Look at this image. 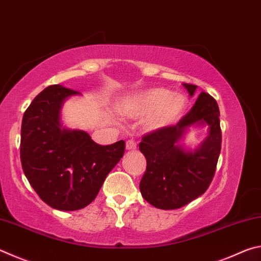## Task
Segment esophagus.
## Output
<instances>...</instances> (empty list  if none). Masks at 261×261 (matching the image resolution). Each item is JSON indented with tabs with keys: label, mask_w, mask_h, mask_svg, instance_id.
Segmentation results:
<instances>
[{
	"label": "esophagus",
	"mask_w": 261,
	"mask_h": 261,
	"mask_svg": "<svg viewBox=\"0 0 261 261\" xmlns=\"http://www.w3.org/2000/svg\"><path fill=\"white\" fill-rule=\"evenodd\" d=\"M136 147H137V144L134 140H127L125 143V148L127 151H134V149H136Z\"/></svg>",
	"instance_id": "34e87169"
}]
</instances>
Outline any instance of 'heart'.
<instances>
[{
  "instance_id": "1",
  "label": "heart",
  "mask_w": 261,
  "mask_h": 261,
  "mask_svg": "<svg viewBox=\"0 0 261 261\" xmlns=\"http://www.w3.org/2000/svg\"><path fill=\"white\" fill-rule=\"evenodd\" d=\"M188 101L182 94H173L166 88H152L134 96L124 107L130 115L149 114L145 125L148 130H161L173 124L187 109Z\"/></svg>"
}]
</instances>
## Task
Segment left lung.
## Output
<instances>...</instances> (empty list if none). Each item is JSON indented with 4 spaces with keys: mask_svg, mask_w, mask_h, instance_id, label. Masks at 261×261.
I'll return each mask as SVG.
<instances>
[{
    "mask_svg": "<svg viewBox=\"0 0 261 261\" xmlns=\"http://www.w3.org/2000/svg\"><path fill=\"white\" fill-rule=\"evenodd\" d=\"M190 96L197 86L183 84ZM220 110L214 98L201 92L191 110L177 124L143 137L140 152L146 158V171L139 189L145 200L160 210H176L201 196L214 177L221 151ZM209 126V136L194 150L179 141L189 127Z\"/></svg>",
    "mask_w": 261,
    "mask_h": 261,
    "instance_id": "8db88e82",
    "label": "left lung"
}]
</instances>
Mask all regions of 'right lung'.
I'll return each mask as SVG.
<instances>
[{
  "label": "right lung",
  "instance_id": "1",
  "mask_svg": "<svg viewBox=\"0 0 261 261\" xmlns=\"http://www.w3.org/2000/svg\"><path fill=\"white\" fill-rule=\"evenodd\" d=\"M72 95L79 92L62 85L46 87L26 109L21 122L24 174L38 196L59 211L90 205L125 149L124 140L101 146L86 131L62 125V106Z\"/></svg>",
  "mask_w": 261,
  "mask_h": 261
}]
</instances>
